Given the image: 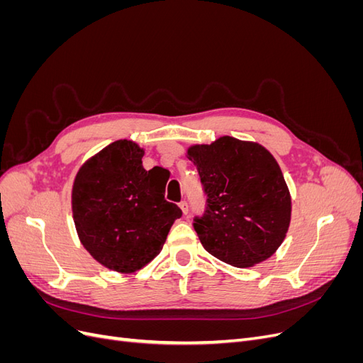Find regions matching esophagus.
Returning <instances> with one entry per match:
<instances>
[{
	"instance_id": "1",
	"label": "esophagus",
	"mask_w": 363,
	"mask_h": 363,
	"mask_svg": "<svg viewBox=\"0 0 363 363\" xmlns=\"http://www.w3.org/2000/svg\"><path fill=\"white\" fill-rule=\"evenodd\" d=\"M180 208H182L183 215H188V213H189V204L186 203V201H182V203H180Z\"/></svg>"
}]
</instances>
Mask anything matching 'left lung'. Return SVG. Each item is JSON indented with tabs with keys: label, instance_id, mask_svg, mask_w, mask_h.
<instances>
[{
	"label": "left lung",
	"instance_id": "left-lung-1",
	"mask_svg": "<svg viewBox=\"0 0 363 363\" xmlns=\"http://www.w3.org/2000/svg\"><path fill=\"white\" fill-rule=\"evenodd\" d=\"M207 207L194 228L207 252L238 268L271 257L286 238L291 194L271 152L257 142L221 136L192 145Z\"/></svg>",
	"mask_w": 363,
	"mask_h": 363
}]
</instances>
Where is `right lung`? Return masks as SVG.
I'll return each instance as SVG.
<instances>
[{
  "label": "right lung",
  "mask_w": 363,
  "mask_h": 363,
  "mask_svg": "<svg viewBox=\"0 0 363 363\" xmlns=\"http://www.w3.org/2000/svg\"><path fill=\"white\" fill-rule=\"evenodd\" d=\"M144 155L133 140H115L82 164L72 184L80 242L98 263L121 274L155 259L182 216L177 204L164 200L159 167H142Z\"/></svg>",
  "instance_id": "add662e5"
}]
</instances>
